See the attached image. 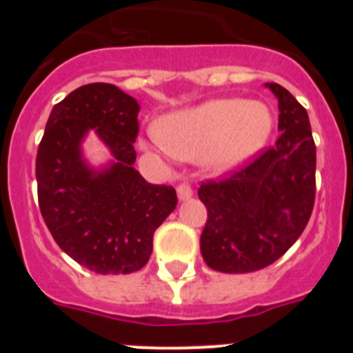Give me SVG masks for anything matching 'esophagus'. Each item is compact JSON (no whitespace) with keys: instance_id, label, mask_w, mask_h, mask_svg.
I'll return each instance as SVG.
<instances>
[{"instance_id":"1","label":"esophagus","mask_w":353,"mask_h":353,"mask_svg":"<svg viewBox=\"0 0 353 353\" xmlns=\"http://www.w3.org/2000/svg\"><path fill=\"white\" fill-rule=\"evenodd\" d=\"M176 192H179L180 199H189L192 196V187L187 182H180L176 187Z\"/></svg>"}]
</instances>
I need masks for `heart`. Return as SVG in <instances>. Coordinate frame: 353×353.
Returning a JSON list of instances; mask_svg holds the SVG:
<instances>
[{
    "mask_svg": "<svg viewBox=\"0 0 353 353\" xmlns=\"http://www.w3.org/2000/svg\"><path fill=\"white\" fill-rule=\"evenodd\" d=\"M272 114L261 102L214 99L157 121V139L180 159L201 157L214 171H228L256 154L272 132Z\"/></svg>",
    "mask_w": 353,
    "mask_h": 353,
    "instance_id": "heart-1",
    "label": "heart"
}]
</instances>
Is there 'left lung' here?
Segmentation results:
<instances>
[{
    "instance_id": "8db88e82",
    "label": "left lung",
    "mask_w": 353,
    "mask_h": 353,
    "mask_svg": "<svg viewBox=\"0 0 353 353\" xmlns=\"http://www.w3.org/2000/svg\"><path fill=\"white\" fill-rule=\"evenodd\" d=\"M267 86L279 102L276 145L198 189L208 212L199 248L208 267L219 272L269 267L295 244L313 212L316 146L307 111L281 84Z\"/></svg>"
}]
</instances>
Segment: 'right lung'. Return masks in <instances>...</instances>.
Instances as JSON below:
<instances>
[{"label": "right lung", "mask_w": 353, "mask_h": 353, "mask_svg": "<svg viewBox=\"0 0 353 353\" xmlns=\"http://www.w3.org/2000/svg\"><path fill=\"white\" fill-rule=\"evenodd\" d=\"M139 104L114 84L92 83L52 108L37 152L42 217L56 244L97 274L143 269L154 233L176 207L171 185L148 183L134 170ZM93 130L114 154L93 170L80 143Z\"/></svg>", "instance_id": "add662e5"}]
</instances>
